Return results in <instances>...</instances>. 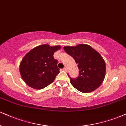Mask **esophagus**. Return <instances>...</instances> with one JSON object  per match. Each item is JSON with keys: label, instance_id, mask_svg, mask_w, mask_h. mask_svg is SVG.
<instances>
[{"label": "esophagus", "instance_id": "esophagus-1", "mask_svg": "<svg viewBox=\"0 0 126 126\" xmlns=\"http://www.w3.org/2000/svg\"><path fill=\"white\" fill-rule=\"evenodd\" d=\"M63 70L65 71V72H67V68L66 67H64V68H63Z\"/></svg>", "mask_w": 126, "mask_h": 126}]
</instances>
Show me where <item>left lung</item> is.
<instances>
[{
    "label": "left lung",
    "mask_w": 126,
    "mask_h": 126,
    "mask_svg": "<svg viewBox=\"0 0 126 126\" xmlns=\"http://www.w3.org/2000/svg\"><path fill=\"white\" fill-rule=\"evenodd\" d=\"M64 50L73 57L78 64L79 75L70 79V83L82 93H90L101 85L105 78L106 63L101 56L90 46L80 44L64 46Z\"/></svg>",
    "instance_id": "left-lung-1"
}]
</instances>
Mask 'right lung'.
Returning <instances> with one entry per match:
<instances>
[{
	"label": "right lung",
	"mask_w": 126,
	"mask_h": 126,
	"mask_svg": "<svg viewBox=\"0 0 126 126\" xmlns=\"http://www.w3.org/2000/svg\"><path fill=\"white\" fill-rule=\"evenodd\" d=\"M60 46L40 45L29 51L19 66L20 75L27 85L34 89H42L55 80L60 72L54 53Z\"/></svg>",
	"instance_id": "obj_1"
}]
</instances>
